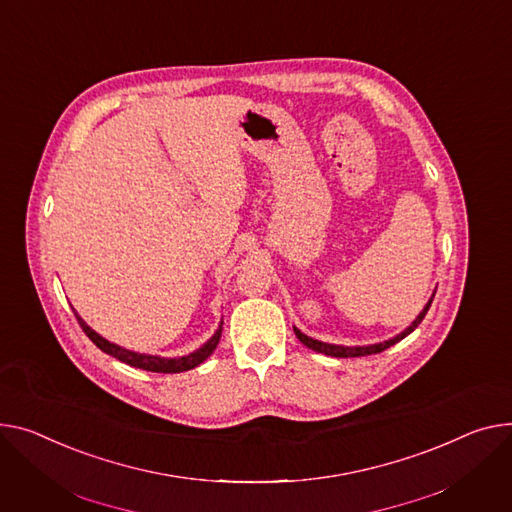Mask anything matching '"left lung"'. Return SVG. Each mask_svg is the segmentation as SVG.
Listing matches in <instances>:
<instances>
[{
	"mask_svg": "<svg viewBox=\"0 0 512 512\" xmlns=\"http://www.w3.org/2000/svg\"><path fill=\"white\" fill-rule=\"evenodd\" d=\"M434 294H436V290H434ZM434 294L430 296V300L426 302L422 313L416 317V321H414L410 327L403 329L399 335H395V337H391V339H387V342H381V344H370V346H335V344H325V342H319V339H313V337H309V335H304V333H302L300 329H296V327H294V333H296V337L300 339V342H302L306 348H311V350H315V352H319V354H325V356H333V358H358V356L379 354V352H383V350L395 346L397 342H401L403 337L410 335V333L422 323V319L426 317V313H428V309H430Z\"/></svg>",
	"mask_w": 512,
	"mask_h": 512,
	"instance_id": "8db88e82",
	"label": "left lung"
}]
</instances>
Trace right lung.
<instances>
[{"label":"right lung","instance_id":"obj_1","mask_svg":"<svg viewBox=\"0 0 512 512\" xmlns=\"http://www.w3.org/2000/svg\"><path fill=\"white\" fill-rule=\"evenodd\" d=\"M76 313V311H74ZM76 319L80 323V327L84 329V333L92 339V344L96 348H100L105 354L133 366V368H142V370H150V372H166V374H173V372H183V370H191L195 366H199L203 360H206L218 346L220 342V335H222V323L218 327V331L208 339L206 344L201 348H197L195 352L187 354V356H179V358H160V356H150V354H138V352H131L125 350L117 344H111L109 339H105L102 335H98L94 329H90L86 325V321L76 313Z\"/></svg>","mask_w":512,"mask_h":512}]
</instances>
